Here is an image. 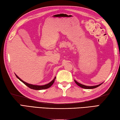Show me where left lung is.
Listing matches in <instances>:
<instances>
[{
    "mask_svg": "<svg viewBox=\"0 0 120 120\" xmlns=\"http://www.w3.org/2000/svg\"><path fill=\"white\" fill-rule=\"evenodd\" d=\"M75 83L77 85H79V86H80L82 88H83V89H95L96 87H98V86H99L101 85L102 84H100L99 85H95V86H86L84 85H83V84H81L77 82L76 81L74 80Z\"/></svg>",
    "mask_w": 120,
    "mask_h": 120,
    "instance_id": "left-lung-1",
    "label": "left lung"
}]
</instances>
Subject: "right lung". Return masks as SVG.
<instances>
[{"instance_id": "right-lung-1", "label": "right lung", "mask_w": 120, "mask_h": 120, "mask_svg": "<svg viewBox=\"0 0 120 120\" xmlns=\"http://www.w3.org/2000/svg\"><path fill=\"white\" fill-rule=\"evenodd\" d=\"M16 76L17 77V78L19 79V80L21 82H22L23 83L25 84V85L27 86H28V87L30 88V89H33V90H44V89H48V88L50 87L52 84H53V83H54V81L56 79V77H55L51 82H50L47 84H46V85H35L30 84H28V83H27L26 82H24V81H23L22 79H21L17 75H16Z\"/></svg>"}]
</instances>
